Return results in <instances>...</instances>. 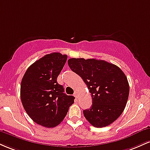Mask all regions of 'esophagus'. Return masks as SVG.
<instances>
[{
    "label": "esophagus",
    "mask_w": 150,
    "mask_h": 150,
    "mask_svg": "<svg viewBox=\"0 0 150 150\" xmlns=\"http://www.w3.org/2000/svg\"><path fill=\"white\" fill-rule=\"evenodd\" d=\"M73 95H74V97H75V98H77V93L76 92H75V93H74Z\"/></svg>",
    "instance_id": "esophagus-1"
}]
</instances>
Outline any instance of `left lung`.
<instances>
[{"mask_svg": "<svg viewBox=\"0 0 150 150\" xmlns=\"http://www.w3.org/2000/svg\"><path fill=\"white\" fill-rule=\"evenodd\" d=\"M68 63L92 95V106L83 111L86 119L96 128L111 124L123 113L128 99L129 84L124 73L116 65L94 58H70Z\"/></svg>", "mask_w": 150, "mask_h": 150, "instance_id": "left-lung-1", "label": "left lung"}]
</instances>
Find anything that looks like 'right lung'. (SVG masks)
I'll use <instances>...</instances> for the list:
<instances>
[{"instance_id":"obj_1","label":"right lung","mask_w":150,"mask_h":150,"mask_svg":"<svg viewBox=\"0 0 150 150\" xmlns=\"http://www.w3.org/2000/svg\"><path fill=\"white\" fill-rule=\"evenodd\" d=\"M67 55L52 53L31 65L20 86L22 104L28 116L37 124L53 128L64 119L75 97L67 95L57 77Z\"/></svg>"}]
</instances>
